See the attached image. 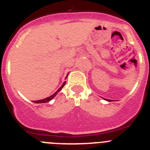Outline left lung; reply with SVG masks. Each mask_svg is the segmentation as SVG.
I'll use <instances>...</instances> for the list:
<instances>
[{"mask_svg":"<svg viewBox=\"0 0 150 150\" xmlns=\"http://www.w3.org/2000/svg\"><path fill=\"white\" fill-rule=\"evenodd\" d=\"M104 99H105V100H106V101H108V102H111V101H110V99H107V98H104Z\"/></svg>","mask_w":150,"mask_h":150,"instance_id":"1","label":"left lung"}]
</instances>
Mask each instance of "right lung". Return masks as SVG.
Returning a JSON list of instances; mask_svg holds the SVG:
<instances>
[{
    "mask_svg": "<svg viewBox=\"0 0 150 150\" xmlns=\"http://www.w3.org/2000/svg\"><path fill=\"white\" fill-rule=\"evenodd\" d=\"M67 77H66V78H67ZM66 84V81H64L63 82V84H62V86L61 87H60V88L58 89V90H57L56 92H55L53 94V95H52L51 96H49V97H47V98H44V99H41V100H37V101H34V103H46V102H50V101L52 100V98H54V97L55 96L57 95V94L60 91V90H62V88H63V87H64V85Z\"/></svg>",
    "mask_w": 150,
    "mask_h": 150,
    "instance_id": "right-lung-1",
    "label": "right lung"
}]
</instances>
